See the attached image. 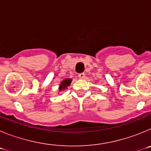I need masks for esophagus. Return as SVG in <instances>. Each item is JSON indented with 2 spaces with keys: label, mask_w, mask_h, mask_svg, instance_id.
<instances>
[{
  "label": "esophagus",
  "mask_w": 151,
  "mask_h": 151,
  "mask_svg": "<svg viewBox=\"0 0 151 151\" xmlns=\"http://www.w3.org/2000/svg\"><path fill=\"white\" fill-rule=\"evenodd\" d=\"M85 73H80V74L78 75V78H81V79H83V78H85Z\"/></svg>",
  "instance_id": "obj_1"
}]
</instances>
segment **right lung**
I'll return each mask as SVG.
<instances>
[{
	"mask_svg": "<svg viewBox=\"0 0 151 151\" xmlns=\"http://www.w3.org/2000/svg\"><path fill=\"white\" fill-rule=\"evenodd\" d=\"M71 82H72V79H70V78H66V79H64L63 81H62V82H61L60 85L59 90L60 91H61L65 90V89H66L68 86H69V85H70Z\"/></svg>",
	"mask_w": 151,
	"mask_h": 151,
	"instance_id": "add662e5",
	"label": "right lung"
}]
</instances>
